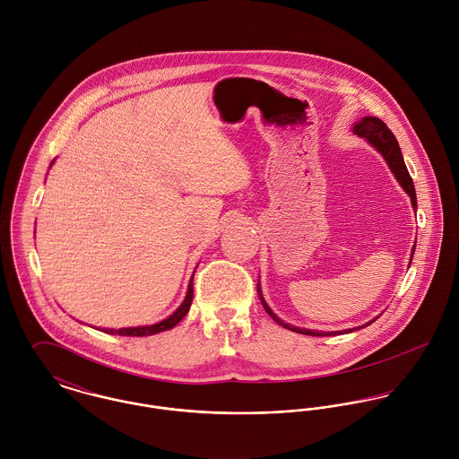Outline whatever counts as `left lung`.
Returning a JSON list of instances; mask_svg holds the SVG:
<instances>
[{"label":"left lung","mask_w":459,"mask_h":459,"mask_svg":"<svg viewBox=\"0 0 459 459\" xmlns=\"http://www.w3.org/2000/svg\"><path fill=\"white\" fill-rule=\"evenodd\" d=\"M353 134H357V135H360V137H364L371 146H375L380 153H382V157L385 159V162H387V166L391 168V171H393L394 177H395V180L399 182V186L403 187V191L410 196L411 199V206H413V210L417 208V195H415V187H413V182H411V178H410V173H408V169H406V164H404V160H403V155H401V150H399V144H397V141H395V137H394L393 132L391 129L380 120V118H377V117H364V118H360L357 124H353ZM413 253H415V244H413V247H411V255H410V263H411V258H413ZM258 295H260V300H262L263 307H264V311L272 316V320L275 322V324H279L281 327L288 328V330H293V332H299V333H304V335H337V333H350V332H353V330H359V328L368 327V325H371L373 322H377V318L375 320H371V322H368V324H364V325H360V327L355 328H348V330H332V332H324V330H311V328H300L295 327V325H290V324H284L270 307H268V304L264 302V299H263L262 288H260V282H258Z\"/></svg>","instance_id":"1"}]
</instances>
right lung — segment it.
<instances>
[{"label": "right lung", "mask_w": 459, "mask_h": 459, "mask_svg": "<svg viewBox=\"0 0 459 459\" xmlns=\"http://www.w3.org/2000/svg\"><path fill=\"white\" fill-rule=\"evenodd\" d=\"M55 162V160H53ZM53 162H51V166H53ZM196 272V270H195ZM193 277H191V281H189V288H187V295H186V299H184V302L178 306V309L173 313V315H169L168 318H164V320H160V322H157V324H153V325H143V327H126V328H99V330H102V332H106V333H113V335H135V337H141V335H153V333H159V332H164V330H169V328L177 327L182 320H184V316L189 313V309H191V304H193Z\"/></svg>", "instance_id": "add662e5"}]
</instances>
